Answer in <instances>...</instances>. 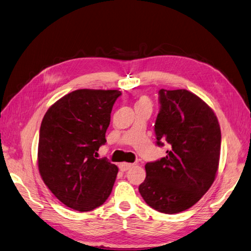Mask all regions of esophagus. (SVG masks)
Instances as JSON below:
<instances>
[{"label":"esophagus","instance_id":"34e87169","mask_svg":"<svg viewBox=\"0 0 251 251\" xmlns=\"http://www.w3.org/2000/svg\"><path fill=\"white\" fill-rule=\"evenodd\" d=\"M132 166H133L132 163H126V162H124V163H121L120 164V170L122 172H126V171L129 170L130 168H132Z\"/></svg>","mask_w":251,"mask_h":251}]
</instances>
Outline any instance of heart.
<instances>
[{
	"label": "heart",
	"mask_w": 251,
	"mask_h": 251,
	"mask_svg": "<svg viewBox=\"0 0 251 251\" xmlns=\"http://www.w3.org/2000/svg\"><path fill=\"white\" fill-rule=\"evenodd\" d=\"M144 101H146V102H150V101H149V100H147L146 98H141V99L139 100V101H138V104H139V102H144Z\"/></svg>",
	"instance_id": "obj_1"
}]
</instances>
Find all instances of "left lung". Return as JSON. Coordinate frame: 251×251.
<instances>
[{"label":"left lung","instance_id":"1","mask_svg":"<svg viewBox=\"0 0 251 251\" xmlns=\"http://www.w3.org/2000/svg\"><path fill=\"white\" fill-rule=\"evenodd\" d=\"M155 123L157 145H170L166 156L145 164L139 192L161 213L191 208L213 183L221 153V128L213 110L188 90L159 91Z\"/></svg>","mask_w":251,"mask_h":251}]
</instances>
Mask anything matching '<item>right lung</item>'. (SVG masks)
Masks as SVG:
<instances>
[{"label": "right lung", "mask_w": 251, "mask_h": 251, "mask_svg": "<svg viewBox=\"0 0 251 251\" xmlns=\"http://www.w3.org/2000/svg\"><path fill=\"white\" fill-rule=\"evenodd\" d=\"M118 90H75L49 108L42 120L38 168L50 191L67 207L92 211L111 194L119 169L98 151L106 143Z\"/></svg>", "instance_id": "right-lung-1"}]
</instances>
